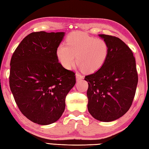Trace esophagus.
I'll use <instances>...</instances> for the list:
<instances>
[{
    "mask_svg": "<svg viewBox=\"0 0 149 149\" xmlns=\"http://www.w3.org/2000/svg\"><path fill=\"white\" fill-rule=\"evenodd\" d=\"M82 79H84V77L82 75H81L78 73L76 74V80H77V81L81 80H82Z\"/></svg>",
    "mask_w": 149,
    "mask_h": 149,
    "instance_id": "esophagus-1",
    "label": "esophagus"
}]
</instances>
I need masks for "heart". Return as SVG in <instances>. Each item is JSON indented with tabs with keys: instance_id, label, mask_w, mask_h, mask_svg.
Listing matches in <instances>:
<instances>
[{
	"instance_id": "heart-1",
	"label": "heart",
	"mask_w": 149,
	"mask_h": 149,
	"mask_svg": "<svg viewBox=\"0 0 149 149\" xmlns=\"http://www.w3.org/2000/svg\"><path fill=\"white\" fill-rule=\"evenodd\" d=\"M67 45L57 48L56 55L63 68L70 69L77 62L81 70L94 72L102 68L109 54V45L102 39L92 37L82 32H74L66 38Z\"/></svg>"
}]
</instances>
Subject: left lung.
<instances>
[{"mask_svg": "<svg viewBox=\"0 0 149 149\" xmlns=\"http://www.w3.org/2000/svg\"><path fill=\"white\" fill-rule=\"evenodd\" d=\"M109 45V54L99 70L85 77L89 84L87 108L96 120L109 122L129 111L138 77L132 51L119 38L98 35Z\"/></svg>", "mask_w": 149, "mask_h": 149, "instance_id": "8db88e82", "label": "left lung"}]
</instances>
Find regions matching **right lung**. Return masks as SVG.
<instances>
[{"mask_svg": "<svg viewBox=\"0 0 149 149\" xmlns=\"http://www.w3.org/2000/svg\"><path fill=\"white\" fill-rule=\"evenodd\" d=\"M64 32H33L11 57L10 86L24 116L41 125L56 122L65 107V97L76 83L74 72L58 62V47Z\"/></svg>", "mask_w": 149, "mask_h": 149, "instance_id": "add662e5", "label": "right lung"}]
</instances>
